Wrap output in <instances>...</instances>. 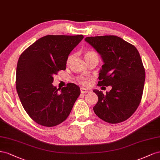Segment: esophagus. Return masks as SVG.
<instances>
[{
    "label": "esophagus",
    "mask_w": 160,
    "mask_h": 160,
    "mask_svg": "<svg viewBox=\"0 0 160 160\" xmlns=\"http://www.w3.org/2000/svg\"><path fill=\"white\" fill-rule=\"evenodd\" d=\"M80 92L82 94H86L88 92V90L87 89H86L84 88H80Z\"/></svg>",
    "instance_id": "1"
}]
</instances>
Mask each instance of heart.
<instances>
[{"instance_id": "obj_1", "label": "heart", "mask_w": 160, "mask_h": 160, "mask_svg": "<svg viewBox=\"0 0 160 160\" xmlns=\"http://www.w3.org/2000/svg\"><path fill=\"white\" fill-rule=\"evenodd\" d=\"M94 55H97V54H96L95 52H94L92 51H86L84 53V58L86 59V60H87L88 59H89L90 57L94 56ZM72 58H73V56H70L69 57H68L67 62L69 63L71 61ZM78 82L80 84H81L82 85H83V86H87L88 84V80L86 79V78H84V77L78 78Z\"/></svg>"}]
</instances>
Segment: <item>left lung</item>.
Returning <instances> with one entry per match:
<instances>
[{"label":"left lung","instance_id":"1","mask_svg":"<svg viewBox=\"0 0 160 160\" xmlns=\"http://www.w3.org/2000/svg\"><path fill=\"white\" fill-rule=\"evenodd\" d=\"M85 41L97 50L104 62L98 85L112 86L105 95L93 90L98 98L94 112L112 124L127 120L139 107L144 87L145 72L138 50L115 35L88 37Z\"/></svg>","mask_w":160,"mask_h":160}]
</instances>
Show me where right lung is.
Listing matches in <instances>:
<instances>
[{
    "instance_id": "obj_1",
    "label": "right lung",
    "mask_w": 160,
    "mask_h": 160,
    "mask_svg": "<svg viewBox=\"0 0 160 160\" xmlns=\"http://www.w3.org/2000/svg\"><path fill=\"white\" fill-rule=\"evenodd\" d=\"M84 36L49 35L39 39L21 53L16 71V88L21 104L35 122L54 127L69 116L80 88L70 83L53 86V76L66 70L68 56Z\"/></svg>"
}]
</instances>
